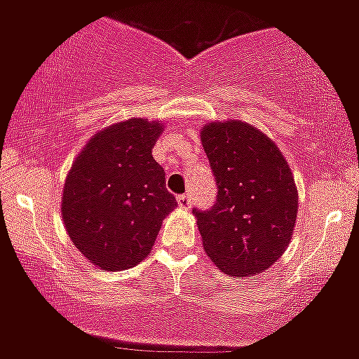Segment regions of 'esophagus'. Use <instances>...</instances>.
<instances>
[{
    "label": "esophagus",
    "instance_id": "34e87169",
    "mask_svg": "<svg viewBox=\"0 0 359 359\" xmlns=\"http://www.w3.org/2000/svg\"><path fill=\"white\" fill-rule=\"evenodd\" d=\"M177 203H179L180 209H189V203H191L189 195H180V196H177Z\"/></svg>",
    "mask_w": 359,
    "mask_h": 359
}]
</instances>
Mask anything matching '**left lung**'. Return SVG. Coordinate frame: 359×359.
I'll list each match as a JSON object with an SVG mask.
<instances>
[{
  "label": "left lung",
  "instance_id": "1",
  "mask_svg": "<svg viewBox=\"0 0 359 359\" xmlns=\"http://www.w3.org/2000/svg\"><path fill=\"white\" fill-rule=\"evenodd\" d=\"M217 184L212 209L193 210L203 250L219 271L253 276L280 259L297 219V187L276 143L241 120L200 133Z\"/></svg>",
  "mask_w": 359,
  "mask_h": 359
}]
</instances>
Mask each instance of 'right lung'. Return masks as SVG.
<instances>
[{
    "instance_id": "right-lung-1",
    "label": "right lung",
    "mask_w": 359,
    "mask_h": 359,
    "mask_svg": "<svg viewBox=\"0 0 359 359\" xmlns=\"http://www.w3.org/2000/svg\"><path fill=\"white\" fill-rule=\"evenodd\" d=\"M163 120L129 118L104 127L76 156L62 196L74 246L104 271H123L152 251L163 219L177 207L152 149Z\"/></svg>"
}]
</instances>
